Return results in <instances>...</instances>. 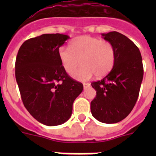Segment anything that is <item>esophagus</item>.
<instances>
[{
	"label": "esophagus",
	"instance_id": "1",
	"mask_svg": "<svg viewBox=\"0 0 156 156\" xmlns=\"http://www.w3.org/2000/svg\"><path fill=\"white\" fill-rule=\"evenodd\" d=\"M90 86V83H83V88H84V89H87V88L89 87Z\"/></svg>",
	"mask_w": 156,
	"mask_h": 156
}]
</instances>
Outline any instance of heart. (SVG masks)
Returning a JSON list of instances; mask_svg holds the SVG:
<instances>
[{
  "label": "heart",
  "instance_id": "b5f03b06",
  "mask_svg": "<svg viewBox=\"0 0 156 156\" xmlns=\"http://www.w3.org/2000/svg\"><path fill=\"white\" fill-rule=\"evenodd\" d=\"M58 58L63 69L72 73L80 64L82 66L72 73L76 80L86 81L95 74L102 77L109 73L115 62V48L108 41L90 36H80L71 42L69 47L59 48Z\"/></svg>",
  "mask_w": 156,
  "mask_h": 156
}]
</instances>
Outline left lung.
Here are the masks:
<instances>
[{"label": "left lung", "instance_id": "1", "mask_svg": "<svg viewBox=\"0 0 156 156\" xmlns=\"http://www.w3.org/2000/svg\"><path fill=\"white\" fill-rule=\"evenodd\" d=\"M101 35L115 48V62L108 75L91 83L97 94L90 110L97 120L115 123L125 119L137 102L144 75L142 58L134 43L120 33Z\"/></svg>", "mask_w": 156, "mask_h": 156}]
</instances>
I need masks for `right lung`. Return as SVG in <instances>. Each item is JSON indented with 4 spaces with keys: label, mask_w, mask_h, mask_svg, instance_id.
<instances>
[{
    "label": "right lung",
    "mask_w": 156,
    "mask_h": 156,
    "mask_svg": "<svg viewBox=\"0 0 156 156\" xmlns=\"http://www.w3.org/2000/svg\"><path fill=\"white\" fill-rule=\"evenodd\" d=\"M69 38L60 34L30 38L22 44L16 57V79L23 105L46 126L68 120L73 101L83 89L81 83L66 73L58 55Z\"/></svg>",
    "instance_id": "1"
}]
</instances>
